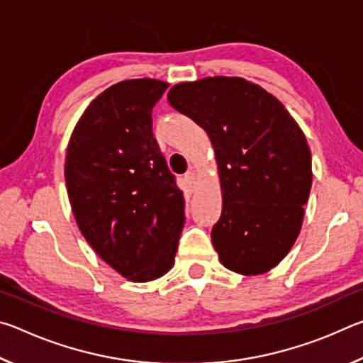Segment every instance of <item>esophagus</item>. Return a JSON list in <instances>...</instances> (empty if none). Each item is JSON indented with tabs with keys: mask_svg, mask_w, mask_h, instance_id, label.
Instances as JSON below:
<instances>
[{
	"mask_svg": "<svg viewBox=\"0 0 363 363\" xmlns=\"http://www.w3.org/2000/svg\"><path fill=\"white\" fill-rule=\"evenodd\" d=\"M195 179H196V176H195V171H192V169L187 171V173L184 174V181H186V184L190 189L195 187Z\"/></svg>",
	"mask_w": 363,
	"mask_h": 363,
	"instance_id": "34e87169",
	"label": "esophagus"
}]
</instances>
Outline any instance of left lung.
Wrapping results in <instances>:
<instances>
[{"instance_id":"1","label":"left lung","mask_w":363,"mask_h":363,"mask_svg":"<svg viewBox=\"0 0 363 363\" xmlns=\"http://www.w3.org/2000/svg\"><path fill=\"white\" fill-rule=\"evenodd\" d=\"M171 107L203 128L216 153L223 213L211 230L223 266L267 272L299 235L312 186L311 150L277 97L238 77L179 83Z\"/></svg>"}]
</instances>
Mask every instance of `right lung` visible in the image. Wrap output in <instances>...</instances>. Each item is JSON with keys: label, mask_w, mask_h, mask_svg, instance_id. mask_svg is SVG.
I'll list each match as a JSON object with an SVG mask.
<instances>
[{"label": "right lung", "mask_w": 363, "mask_h": 363, "mask_svg": "<svg viewBox=\"0 0 363 363\" xmlns=\"http://www.w3.org/2000/svg\"><path fill=\"white\" fill-rule=\"evenodd\" d=\"M168 83L140 78L104 91L84 110L65 155L73 216L86 242L131 281L174 266L184 196L152 131Z\"/></svg>", "instance_id": "right-lung-1"}]
</instances>
